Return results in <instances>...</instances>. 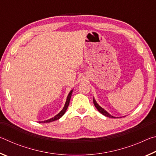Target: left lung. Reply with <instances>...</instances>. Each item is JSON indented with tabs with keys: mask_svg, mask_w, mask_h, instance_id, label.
<instances>
[{
	"mask_svg": "<svg viewBox=\"0 0 156 156\" xmlns=\"http://www.w3.org/2000/svg\"><path fill=\"white\" fill-rule=\"evenodd\" d=\"M93 101H94V104L95 105V107H96V108L98 109V111L100 113H101L102 115H104L105 116H106V117H109V118H116L115 117H114V116L110 115L109 113H108L106 110H105L103 108H102L101 107H100V105L97 103L96 101V100L94 99H94H93Z\"/></svg>",
	"mask_w": 156,
	"mask_h": 156,
	"instance_id": "obj_1",
	"label": "left lung"
}]
</instances>
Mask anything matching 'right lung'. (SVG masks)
Listing matches in <instances>:
<instances>
[{"mask_svg":"<svg viewBox=\"0 0 156 156\" xmlns=\"http://www.w3.org/2000/svg\"><path fill=\"white\" fill-rule=\"evenodd\" d=\"M72 92H73V89L69 92V93L68 96H67V100H66L65 105L64 107H63V109L61 110V112L58 113V114H57L56 115H55L54 117L50 118V119H49V120H44V121H42V122H42V123L51 122H53V121H55V120H57L60 119V118H61L62 116L65 114V112H66V111H67V107H68V106H69V105L71 96H72Z\"/></svg>","mask_w":156,"mask_h":156,"instance_id":"right-lung-1","label":"right lung"}]
</instances>
